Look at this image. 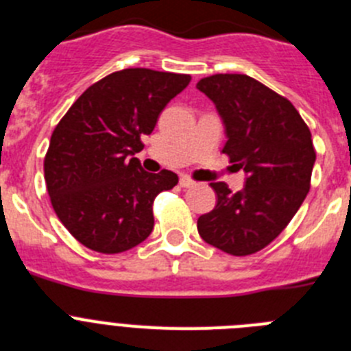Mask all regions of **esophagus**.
Here are the masks:
<instances>
[{
	"label": "esophagus",
	"mask_w": 351,
	"mask_h": 351,
	"mask_svg": "<svg viewBox=\"0 0 351 351\" xmlns=\"http://www.w3.org/2000/svg\"><path fill=\"white\" fill-rule=\"evenodd\" d=\"M179 184H181V188H193L195 181L190 178H186V176H182V178L179 179Z\"/></svg>",
	"instance_id": "34e87169"
}]
</instances>
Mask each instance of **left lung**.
Listing matches in <instances>:
<instances>
[{"label": "left lung", "instance_id": "8db88e82", "mask_svg": "<svg viewBox=\"0 0 351 351\" xmlns=\"http://www.w3.org/2000/svg\"><path fill=\"white\" fill-rule=\"evenodd\" d=\"M197 89L221 116L223 153L246 172L237 193L210 182L218 204L198 218V234L228 255H253L287 228L308 195L316 160L311 132L285 96L247 75L216 73Z\"/></svg>", "mask_w": 351, "mask_h": 351}]
</instances>
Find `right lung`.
I'll return each mask as SVG.
<instances>
[{
	"label": "right lung",
	"instance_id": "1",
	"mask_svg": "<svg viewBox=\"0 0 351 351\" xmlns=\"http://www.w3.org/2000/svg\"><path fill=\"white\" fill-rule=\"evenodd\" d=\"M184 73L126 68L89 86L52 132L45 184L60 221L105 255L132 250L153 232V202L178 173H149L135 153L158 116L190 84Z\"/></svg>",
	"mask_w": 351,
	"mask_h": 351
}]
</instances>
